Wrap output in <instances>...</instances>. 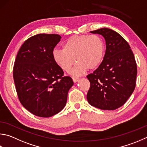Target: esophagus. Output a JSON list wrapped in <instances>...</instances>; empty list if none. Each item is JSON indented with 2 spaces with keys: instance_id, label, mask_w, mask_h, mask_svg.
Returning <instances> with one entry per match:
<instances>
[{
  "instance_id": "obj_1",
  "label": "esophagus",
  "mask_w": 147,
  "mask_h": 147,
  "mask_svg": "<svg viewBox=\"0 0 147 147\" xmlns=\"http://www.w3.org/2000/svg\"><path fill=\"white\" fill-rule=\"evenodd\" d=\"M79 78L78 77H73V80L74 82H77L78 80H79Z\"/></svg>"
}]
</instances>
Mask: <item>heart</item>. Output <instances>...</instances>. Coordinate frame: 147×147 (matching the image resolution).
Returning a JSON list of instances; mask_svg holds the SVG:
<instances>
[{"instance_id": "b5f03b06", "label": "heart", "mask_w": 147, "mask_h": 147, "mask_svg": "<svg viewBox=\"0 0 147 147\" xmlns=\"http://www.w3.org/2000/svg\"><path fill=\"white\" fill-rule=\"evenodd\" d=\"M106 47L103 39L98 35L81 34L69 37L63 44V49L53 52L55 62L63 71L69 72L77 61L72 71L74 75H80L87 69L94 70L101 65L105 55Z\"/></svg>"}]
</instances>
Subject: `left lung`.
Here are the masks:
<instances>
[{"label": "left lung", "instance_id": "left-lung-1", "mask_svg": "<svg viewBox=\"0 0 147 147\" xmlns=\"http://www.w3.org/2000/svg\"><path fill=\"white\" fill-rule=\"evenodd\" d=\"M101 34L106 51L101 65L87 78L90 105L102 110H115L129 99L136 87L137 64L129 44L119 33L108 28L90 31Z\"/></svg>", "mask_w": 147, "mask_h": 147}]
</instances>
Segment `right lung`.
<instances>
[{
  "mask_svg": "<svg viewBox=\"0 0 147 147\" xmlns=\"http://www.w3.org/2000/svg\"><path fill=\"white\" fill-rule=\"evenodd\" d=\"M60 38L57 34L31 36L20 47L15 61L13 74L18 99L37 116L47 118L62 111L73 85L53 58Z\"/></svg>",
  "mask_w": 147,
  "mask_h": 147,
  "instance_id": "add662e5",
  "label": "right lung"
}]
</instances>
